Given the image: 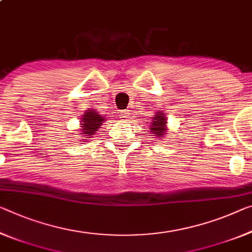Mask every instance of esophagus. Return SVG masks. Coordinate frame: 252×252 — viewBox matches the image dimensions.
Here are the masks:
<instances>
[{
  "label": "esophagus",
  "mask_w": 252,
  "mask_h": 252,
  "mask_svg": "<svg viewBox=\"0 0 252 252\" xmlns=\"http://www.w3.org/2000/svg\"><path fill=\"white\" fill-rule=\"evenodd\" d=\"M128 116H129V110H123L121 113L122 118H128Z\"/></svg>",
  "instance_id": "esophagus-1"
}]
</instances>
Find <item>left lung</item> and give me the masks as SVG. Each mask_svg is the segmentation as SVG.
<instances>
[{"label": "left lung", "instance_id": "obj_1", "mask_svg": "<svg viewBox=\"0 0 252 252\" xmlns=\"http://www.w3.org/2000/svg\"><path fill=\"white\" fill-rule=\"evenodd\" d=\"M165 124H166V118L164 117V114H162L161 111H158L157 115H154V117H152V123H151L150 130L152 131V134H156L157 137L163 138V136L166 134Z\"/></svg>", "mask_w": 252, "mask_h": 252}]
</instances>
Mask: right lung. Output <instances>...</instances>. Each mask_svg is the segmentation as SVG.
<instances>
[{"label": "right lung", "mask_w": 252, "mask_h": 252, "mask_svg": "<svg viewBox=\"0 0 252 252\" xmlns=\"http://www.w3.org/2000/svg\"><path fill=\"white\" fill-rule=\"evenodd\" d=\"M104 117L99 115L98 111L94 110H88L83 117L81 118V133L80 136H82L83 139L91 138L98 128H100L102 122L104 121Z\"/></svg>", "instance_id": "add662e5"}]
</instances>
